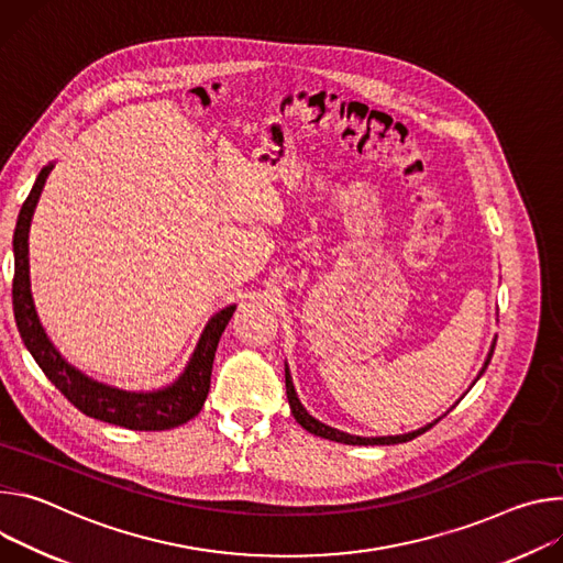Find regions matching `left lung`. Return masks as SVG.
<instances>
[{
	"label": "left lung",
	"mask_w": 563,
	"mask_h": 563,
	"mask_svg": "<svg viewBox=\"0 0 563 563\" xmlns=\"http://www.w3.org/2000/svg\"><path fill=\"white\" fill-rule=\"evenodd\" d=\"M494 344H496V338L492 340V346H489V351H487V357H485V362H483V366H481V371H478V376L474 378V383L483 376L485 373V368H487V364H489V360H492V353H494ZM472 383V385H474ZM467 394V391H465ZM463 394V396H465ZM286 396H288V405H290V413L295 416V420L308 431V433H316V435H320V439H327V441H335V443H342V445H396V443H407V441H413L416 435H420V433H424L427 429H431L435 422H439L441 418H435V420H431V422H427L424 427H418V429H413V431H407V433H396V435H353V433H346V431H340V429H335V427H329V424H324V422H320L318 418H313L310 416L308 411H306V407L299 402V398H297V391H295V385H292V378H290V368H288V364H286ZM461 396V398H463ZM461 402V400H459ZM456 402V405H459ZM450 413V411H448Z\"/></svg>",
	"instance_id": "8db88e82"
}]
</instances>
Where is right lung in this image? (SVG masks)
Here are the masks:
<instances>
[{
    "instance_id": "obj_1",
    "label": "right lung",
    "mask_w": 563,
    "mask_h": 563,
    "mask_svg": "<svg viewBox=\"0 0 563 563\" xmlns=\"http://www.w3.org/2000/svg\"><path fill=\"white\" fill-rule=\"evenodd\" d=\"M55 163L51 161L44 165L31 187V195L26 197L15 234H13V255H15V279H13V310L15 322L20 329V335L29 349V353L35 357L44 376L65 394V398L78 407L89 418L128 427L134 431H163L178 427L187 420H192L210 391V376H212V362L219 346V340L236 310V303H230L214 313L206 329L201 331V338L187 360L185 368L178 373V378L169 385L152 391H128L118 389L113 385L100 383L89 378L78 366H74L65 355H62L51 338L46 335V329L40 322L37 308L31 292V264H29V232L31 221L40 201V195L44 190V183L51 174Z\"/></svg>"
}]
</instances>
